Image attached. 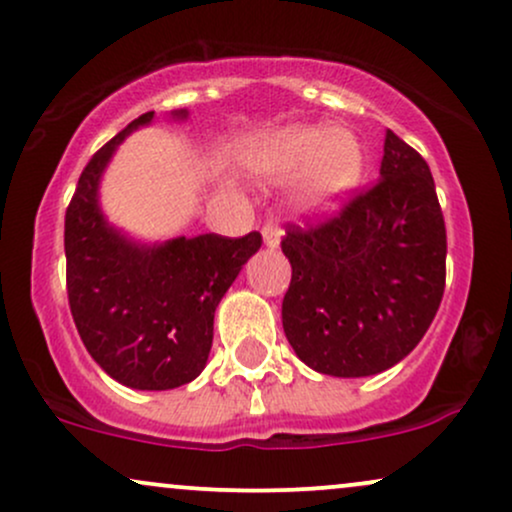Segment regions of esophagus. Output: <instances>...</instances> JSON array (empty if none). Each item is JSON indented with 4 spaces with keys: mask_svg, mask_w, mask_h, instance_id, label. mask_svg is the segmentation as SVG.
<instances>
[{
    "mask_svg": "<svg viewBox=\"0 0 512 512\" xmlns=\"http://www.w3.org/2000/svg\"><path fill=\"white\" fill-rule=\"evenodd\" d=\"M281 236H284V231H281V228L276 226L274 219L264 221V226H262V238H264V245H267V248H279Z\"/></svg>",
    "mask_w": 512,
    "mask_h": 512,
    "instance_id": "esophagus-1",
    "label": "esophagus"
}]
</instances>
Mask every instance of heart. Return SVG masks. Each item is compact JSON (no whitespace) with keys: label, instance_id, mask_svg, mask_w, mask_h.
I'll return each instance as SVG.
<instances>
[{"label":"heart","instance_id":"obj_1","mask_svg":"<svg viewBox=\"0 0 512 512\" xmlns=\"http://www.w3.org/2000/svg\"><path fill=\"white\" fill-rule=\"evenodd\" d=\"M255 166L269 178L291 180L308 173L303 202L310 209H330L363 178L366 154L346 129L293 125L276 129L257 144Z\"/></svg>","mask_w":512,"mask_h":512}]
</instances>
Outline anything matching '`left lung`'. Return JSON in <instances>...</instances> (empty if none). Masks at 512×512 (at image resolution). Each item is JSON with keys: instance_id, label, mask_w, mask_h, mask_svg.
<instances>
[{"instance_id": "8db88e82", "label": "left lung", "mask_w": 512, "mask_h": 512, "mask_svg": "<svg viewBox=\"0 0 512 512\" xmlns=\"http://www.w3.org/2000/svg\"><path fill=\"white\" fill-rule=\"evenodd\" d=\"M380 180L337 214L286 226L291 284L281 303L289 344L305 366L366 378L421 342L445 291V221L431 168L385 132Z\"/></svg>"}]
</instances>
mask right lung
<instances>
[{"instance_id":"right-lung-1","label":"right lung","mask_w":512,"mask_h":512,"mask_svg":"<svg viewBox=\"0 0 512 512\" xmlns=\"http://www.w3.org/2000/svg\"><path fill=\"white\" fill-rule=\"evenodd\" d=\"M151 120L154 113L129 122L81 173L64 216L67 296L81 342L110 378L134 390H173L207 366L216 305L262 236L204 233L144 245L105 221L103 170L122 139Z\"/></svg>"}]
</instances>
